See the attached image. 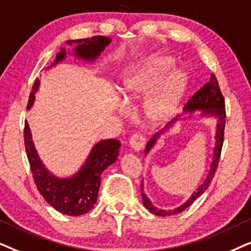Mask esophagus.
I'll return each instance as SVG.
<instances>
[{"label": "esophagus", "mask_w": 251, "mask_h": 251, "mask_svg": "<svg viewBox=\"0 0 251 251\" xmlns=\"http://www.w3.org/2000/svg\"><path fill=\"white\" fill-rule=\"evenodd\" d=\"M129 145L135 152H139L145 145V138L140 135H133L129 140Z\"/></svg>", "instance_id": "esophagus-1"}]
</instances>
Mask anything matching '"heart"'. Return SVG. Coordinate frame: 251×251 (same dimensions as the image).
Masks as SVG:
<instances>
[{"label": "heart", "instance_id": "1", "mask_svg": "<svg viewBox=\"0 0 251 251\" xmlns=\"http://www.w3.org/2000/svg\"><path fill=\"white\" fill-rule=\"evenodd\" d=\"M176 64L167 54H153L130 68L119 87L121 100L126 105L146 98L143 105L144 121L160 126L176 113L188 87V75L174 70Z\"/></svg>", "mask_w": 251, "mask_h": 251}]
</instances>
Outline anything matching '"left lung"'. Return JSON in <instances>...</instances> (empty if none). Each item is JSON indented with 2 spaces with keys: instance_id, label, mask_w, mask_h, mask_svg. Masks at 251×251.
<instances>
[{
  "instance_id": "1",
  "label": "left lung",
  "mask_w": 251,
  "mask_h": 251,
  "mask_svg": "<svg viewBox=\"0 0 251 251\" xmlns=\"http://www.w3.org/2000/svg\"><path fill=\"white\" fill-rule=\"evenodd\" d=\"M199 112V118L200 119H214L216 121V128H215V146L214 151H212V159L210 163V169L207 176H205L204 180L202 181L200 186L195 190L190 198L184 202L183 204H180L179 207L170 209V210H166V209H160L156 208L155 205L152 203V201L147 198V195L144 192V181L142 183V198H143V203L145 205L146 209H149L150 212H152L155 216H173L177 215L179 212L184 211L185 209H187L203 192L207 190L210 185L212 178L215 176L216 169H217L218 162H219V156H221L222 152V146H223V140H224V128H225V101L224 97H223L221 89H219L217 78L215 77L214 74H210V81L207 84H204L197 94H194L190 100L187 101V104L184 107V113L187 114L184 119H181L180 116H176V118L171 120L168 125L164 126L163 129H161L159 132H156L149 142H147L145 146V151L144 154L145 156L150 153V151L155 146V144L161 136L167 131H169V129L176 125L180 120H186L191 118H195V114L193 113Z\"/></svg>"
}]
</instances>
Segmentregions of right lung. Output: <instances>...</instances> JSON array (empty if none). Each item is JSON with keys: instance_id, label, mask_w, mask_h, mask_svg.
I'll use <instances>...</instances> for the list:
<instances>
[{"instance_id": "obj_1", "label": "right lung", "mask_w": 251, "mask_h": 251, "mask_svg": "<svg viewBox=\"0 0 251 251\" xmlns=\"http://www.w3.org/2000/svg\"><path fill=\"white\" fill-rule=\"evenodd\" d=\"M111 42L112 39L107 36L66 41L65 46H70L72 49L66 50V48L61 47L56 59L47 67L46 71L56 67L58 64L66 59L67 56H72L84 63L94 64ZM40 83L39 78L34 82L27 105L28 111L35 101V94L39 91ZM24 138L34 181L44 200L64 215L81 216L90 211L97 202L102 171L118 160L121 143L118 139L99 140L92 146L87 159L76 173L67 177H60L51 173L41 160L34 145L32 131L27 121H25Z\"/></svg>"}]
</instances>
